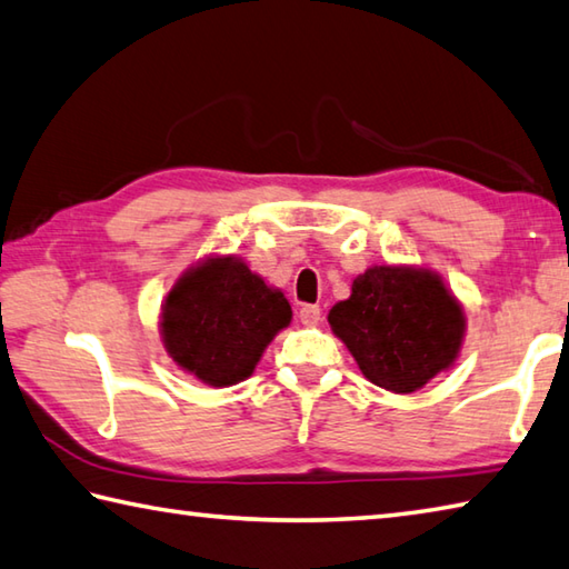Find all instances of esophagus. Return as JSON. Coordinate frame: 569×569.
Returning a JSON list of instances; mask_svg holds the SVG:
<instances>
[{
  "mask_svg": "<svg viewBox=\"0 0 569 569\" xmlns=\"http://www.w3.org/2000/svg\"><path fill=\"white\" fill-rule=\"evenodd\" d=\"M299 319H302V325L315 327L321 319V309L317 305H305L302 309H299Z\"/></svg>",
  "mask_w": 569,
  "mask_h": 569,
  "instance_id": "obj_1",
  "label": "esophagus"
}]
</instances>
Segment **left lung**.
<instances>
[{"label":"left lung","mask_w":569,"mask_h":569,"mask_svg":"<svg viewBox=\"0 0 569 569\" xmlns=\"http://www.w3.org/2000/svg\"><path fill=\"white\" fill-rule=\"evenodd\" d=\"M363 377L393 393H413L453 367L466 315L441 277L423 267L377 264L329 312Z\"/></svg>","instance_id":"1"}]
</instances>
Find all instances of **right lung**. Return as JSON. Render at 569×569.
<instances>
[{
  "instance_id": "1",
  "label": "right lung",
  "mask_w": 569,
  "mask_h": 569,
  "mask_svg": "<svg viewBox=\"0 0 569 569\" xmlns=\"http://www.w3.org/2000/svg\"><path fill=\"white\" fill-rule=\"evenodd\" d=\"M292 321L280 289L234 254L208 257L170 289L160 335L180 369L202 383L232 386L248 379L262 351Z\"/></svg>"
}]
</instances>
